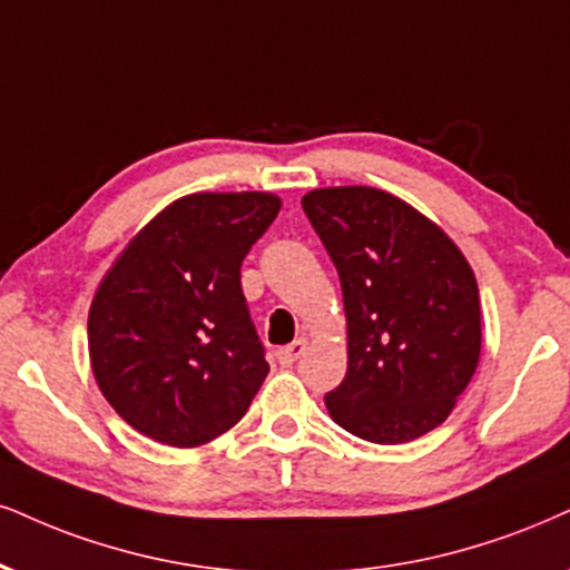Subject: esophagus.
I'll use <instances>...</instances> for the list:
<instances>
[{"label": "esophagus", "instance_id": "1", "mask_svg": "<svg viewBox=\"0 0 570 570\" xmlns=\"http://www.w3.org/2000/svg\"><path fill=\"white\" fill-rule=\"evenodd\" d=\"M304 354H306V341L298 338V341H293L291 346L279 348L277 360H279V364H296Z\"/></svg>", "mask_w": 570, "mask_h": 570}]
</instances>
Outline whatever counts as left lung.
Segmentation results:
<instances>
[{
    "label": "left lung",
    "mask_w": 570,
    "mask_h": 570,
    "mask_svg": "<svg viewBox=\"0 0 570 570\" xmlns=\"http://www.w3.org/2000/svg\"><path fill=\"white\" fill-rule=\"evenodd\" d=\"M301 206L338 269L348 322V370L325 393L330 417L372 444L420 439L479 367L473 269L433 222L383 189H314Z\"/></svg>",
    "instance_id": "8db88e82"
}]
</instances>
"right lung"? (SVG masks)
<instances>
[{
    "mask_svg": "<svg viewBox=\"0 0 570 570\" xmlns=\"http://www.w3.org/2000/svg\"><path fill=\"white\" fill-rule=\"evenodd\" d=\"M269 193H198L126 245L89 308L97 385L135 431L200 446L240 423L269 364L240 285Z\"/></svg>",
    "mask_w": 570,
    "mask_h": 570,
    "instance_id": "right-lung-1",
    "label": "right lung"
}]
</instances>
